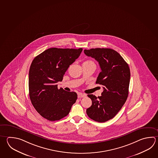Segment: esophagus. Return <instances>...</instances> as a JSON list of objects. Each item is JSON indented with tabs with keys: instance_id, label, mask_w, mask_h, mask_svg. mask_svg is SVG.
<instances>
[{
	"instance_id": "esophagus-1",
	"label": "esophagus",
	"mask_w": 158,
	"mask_h": 158,
	"mask_svg": "<svg viewBox=\"0 0 158 158\" xmlns=\"http://www.w3.org/2000/svg\"><path fill=\"white\" fill-rule=\"evenodd\" d=\"M85 96H86L85 94H82V93H79L77 94V97H78V98H84V97H85Z\"/></svg>"
}]
</instances>
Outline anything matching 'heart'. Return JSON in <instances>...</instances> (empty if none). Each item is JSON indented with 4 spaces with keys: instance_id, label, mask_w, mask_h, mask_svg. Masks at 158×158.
I'll use <instances>...</instances> for the list:
<instances>
[{
    "instance_id": "1",
    "label": "heart",
    "mask_w": 158,
    "mask_h": 158,
    "mask_svg": "<svg viewBox=\"0 0 158 158\" xmlns=\"http://www.w3.org/2000/svg\"><path fill=\"white\" fill-rule=\"evenodd\" d=\"M85 63H93V61H86ZM93 64H94V63H93Z\"/></svg>"
}]
</instances>
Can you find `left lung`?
Returning <instances> with one entry per match:
<instances>
[{
    "label": "left lung",
    "mask_w": 158,
    "mask_h": 158,
    "mask_svg": "<svg viewBox=\"0 0 158 158\" xmlns=\"http://www.w3.org/2000/svg\"><path fill=\"white\" fill-rule=\"evenodd\" d=\"M84 52L98 62L101 72L96 84L102 85L103 88L101 96L88 95L92 104L86 110V114L95 121L106 122L116 115L127 100L130 68L123 57L112 49L96 48L84 50Z\"/></svg>",
    "instance_id": "left-lung-1"
}]
</instances>
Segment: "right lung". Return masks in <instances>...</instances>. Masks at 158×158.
<instances>
[{
  "label": "right lung",
  "mask_w": 158,
  "mask_h": 158,
  "mask_svg": "<svg viewBox=\"0 0 158 158\" xmlns=\"http://www.w3.org/2000/svg\"><path fill=\"white\" fill-rule=\"evenodd\" d=\"M82 48H50L33 59L29 71V95L37 112L44 118L57 121L66 116L77 99L74 92L57 88L69 66L80 56Z\"/></svg>",
  "instance_id": "1"
}]
</instances>
